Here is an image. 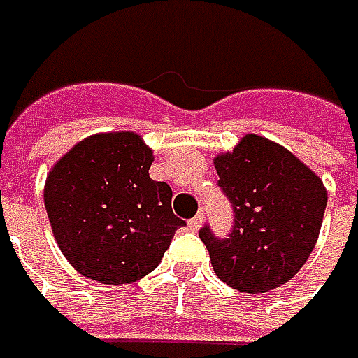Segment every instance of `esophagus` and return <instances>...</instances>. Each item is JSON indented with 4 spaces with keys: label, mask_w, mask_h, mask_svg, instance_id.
I'll use <instances>...</instances> for the list:
<instances>
[{
    "label": "esophagus",
    "mask_w": 358,
    "mask_h": 358,
    "mask_svg": "<svg viewBox=\"0 0 358 358\" xmlns=\"http://www.w3.org/2000/svg\"><path fill=\"white\" fill-rule=\"evenodd\" d=\"M201 224H203V215L201 213H197L193 220H189V229H193V231H197L199 227H201Z\"/></svg>",
    "instance_id": "esophagus-1"
}]
</instances>
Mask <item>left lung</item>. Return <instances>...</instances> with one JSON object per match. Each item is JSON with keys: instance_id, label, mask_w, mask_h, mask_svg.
Instances as JSON below:
<instances>
[{"instance_id": "left-lung-1", "label": "left lung", "mask_w": 358, "mask_h": 358, "mask_svg": "<svg viewBox=\"0 0 358 358\" xmlns=\"http://www.w3.org/2000/svg\"><path fill=\"white\" fill-rule=\"evenodd\" d=\"M213 165L236 213L227 238H217L209 225L199 231L217 278L250 294L286 284L306 264L320 234L327 209L320 177L259 134H245Z\"/></svg>"}]
</instances>
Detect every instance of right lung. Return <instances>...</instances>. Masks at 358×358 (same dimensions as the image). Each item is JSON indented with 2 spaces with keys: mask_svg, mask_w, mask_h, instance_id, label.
Returning a JSON list of instances; mask_svg holds the SVG:
<instances>
[{
  "mask_svg": "<svg viewBox=\"0 0 358 358\" xmlns=\"http://www.w3.org/2000/svg\"><path fill=\"white\" fill-rule=\"evenodd\" d=\"M152 151L136 133H100L74 145L45 177L52 234L82 276L131 284L152 272L175 231L173 191L152 181Z\"/></svg>",
  "mask_w": 358,
  "mask_h": 358,
  "instance_id": "right-lung-1",
  "label": "right lung"
}]
</instances>
